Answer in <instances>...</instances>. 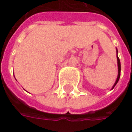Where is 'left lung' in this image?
<instances>
[{"label": "left lung", "instance_id": "8db88e82", "mask_svg": "<svg viewBox=\"0 0 132 132\" xmlns=\"http://www.w3.org/2000/svg\"><path fill=\"white\" fill-rule=\"evenodd\" d=\"M117 54H118V51H117V66H118V76H117V80L115 81V83L114 84V86H112V89L114 88V87L116 86V84L118 82V80H119V78H120V72H121V64H120V60H119V57H118V56H117Z\"/></svg>", "mask_w": 132, "mask_h": 132}]
</instances>
